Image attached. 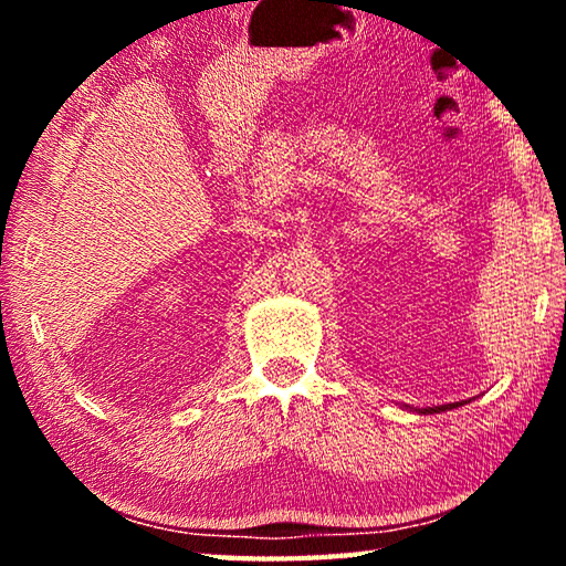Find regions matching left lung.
Masks as SVG:
<instances>
[{
	"mask_svg": "<svg viewBox=\"0 0 566 566\" xmlns=\"http://www.w3.org/2000/svg\"><path fill=\"white\" fill-rule=\"evenodd\" d=\"M467 405V401H454V405H439V407H427V409H415L417 415H439V411H447V409H457Z\"/></svg>",
	"mask_w": 566,
	"mask_h": 566,
	"instance_id": "left-lung-1",
	"label": "left lung"
}]
</instances>
